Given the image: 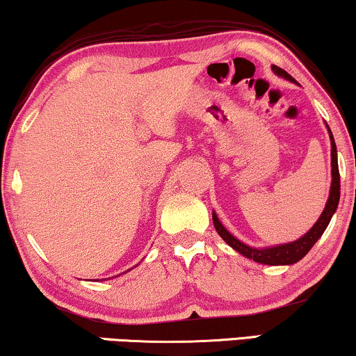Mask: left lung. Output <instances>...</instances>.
Listing matches in <instances>:
<instances>
[{
  "instance_id": "1",
  "label": "left lung",
  "mask_w": 356,
  "mask_h": 356,
  "mask_svg": "<svg viewBox=\"0 0 356 356\" xmlns=\"http://www.w3.org/2000/svg\"><path fill=\"white\" fill-rule=\"evenodd\" d=\"M273 70L276 72L277 75L284 76V79L293 81L292 76L287 74L286 70H282L281 67L273 65ZM329 130V127H327ZM329 136H331V165H332V184H331V194H329V199L326 202V207H324L321 216L315 223V226L308 231L305 236H302L300 239L289 242V244H282V245H276V247H268V249H252V247L242 244L241 241H238L234 236H231L228 231L225 229V226L220 223L218 216L212 213L213 218V225L216 233H218L226 244H229L234 250H238L239 254H242L247 259H252L254 261H259V264H265V265H292L303 259L308 254V250L315 245V242L321 238V234L324 233V229L327 228L329 221H331L334 212H336L337 205H339V197H341V175H339V165H337V149H336V143H334V136L331 130H329Z\"/></svg>"
}]
</instances>
